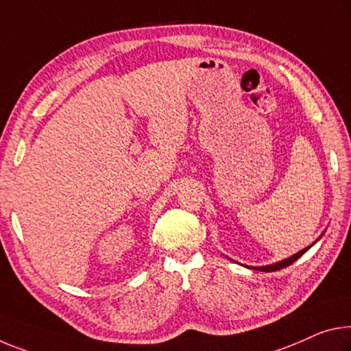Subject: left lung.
<instances>
[{
	"instance_id": "obj_1",
	"label": "left lung",
	"mask_w": 351,
	"mask_h": 351,
	"mask_svg": "<svg viewBox=\"0 0 351 351\" xmlns=\"http://www.w3.org/2000/svg\"><path fill=\"white\" fill-rule=\"evenodd\" d=\"M309 248H311V247L304 248V250H302V252H298L297 254H293V256H291V258H287V259H285V261H281V263H278V264L267 265V267H256V270H263V271H275V270H281V269H285V267H287V265H291V264L295 263V261L300 258V256H302L304 252H308Z\"/></svg>"
}]
</instances>
